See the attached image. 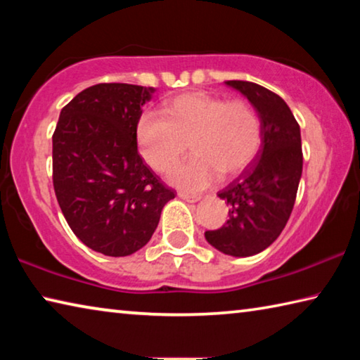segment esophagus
Here are the masks:
<instances>
[{
	"instance_id": "34e87169",
	"label": "esophagus",
	"mask_w": 360,
	"mask_h": 360,
	"mask_svg": "<svg viewBox=\"0 0 360 360\" xmlns=\"http://www.w3.org/2000/svg\"><path fill=\"white\" fill-rule=\"evenodd\" d=\"M178 195H179V198H182L184 202H188V203H197L198 200L202 198L200 195H188V193H184V192H179Z\"/></svg>"
}]
</instances>
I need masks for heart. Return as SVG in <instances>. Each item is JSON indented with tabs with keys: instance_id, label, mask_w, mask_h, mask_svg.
<instances>
[{
	"instance_id": "obj_1",
	"label": "heart",
	"mask_w": 360,
	"mask_h": 360,
	"mask_svg": "<svg viewBox=\"0 0 360 360\" xmlns=\"http://www.w3.org/2000/svg\"><path fill=\"white\" fill-rule=\"evenodd\" d=\"M136 141L146 163L167 173L169 182L187 192H200L216 181L240 173L252 162L262 144V120L246 101H227L206 92H188L165 103L162 112L149 111L138 119Z\"/></svg>"
}]
</instances>
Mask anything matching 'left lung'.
I'll return each mask as SVG.
<instances>
[{
	"label": "left lung",
	"mask_w": 360,
	"mask_h": 360,
	"mask_svg": "<svg viewBox=\"0 0 360 360\" xmlns=\"http://www.w3.org/2000/svg\"><path fill=\"white\" fill-rule=\"evenodd\" d=\"M225 84L245 95L257 111L262 144L252 165L217 193L229 205V221L205 231V238L224 254L249 257L270 246L289 221L302 178V136L281 96L254 82Z\"/></svg>",
	"instance_id": "obj_1"
}]
</instances>
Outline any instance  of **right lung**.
Masks as SVG:
<instances>
[{
    "label": "right lung",
    "instance_id": "1",
    "mask_svg": "<svg viewBox=\"0 0 360 360\" xmlns=\"http://www.w3.org/2000/svg\"><path fill=\"white\" fill-rule=\"evenodd\" d=\"M154 87L96 84L66 105L52 136L53 188L85 246L125 257L148 245L174 191L138 154L136 124Z\"/></svg>",
    "mask_w": 360,
    "mask_h": 360
}]
</instances>
